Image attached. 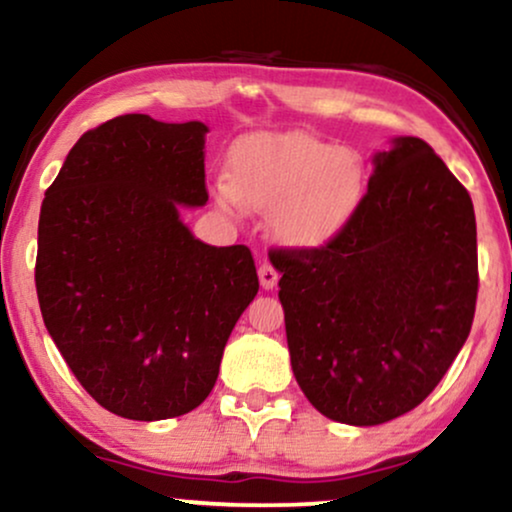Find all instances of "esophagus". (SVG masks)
<instances>
[{
    "mask_svg": "<svg viewBox=\"0 0 512 512\" xmlns=\"http://www.w3.org/2000/svg\"><path fill=\"white\" fill-rule=\"evenodd\" d=\"M258 280H261L263 289H273L277 285V280H280V275H277V270L270 266V263H261V266H258Z\"/></svg>",
    "mask_w": 512,
    "mask_h": 512,
    "instance_id": "obj_1",
    "label": "esophagus"
}]
</instances>
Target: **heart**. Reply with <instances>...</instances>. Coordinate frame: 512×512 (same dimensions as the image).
<instances>
[{"label": "heart", "mask_w": 512, "mask_h": 512, "mask_svg": "<svg viewBox=\"0 0 512 512\" xmlns=\"http://www.w3.org/2000/svg\"><path fill=\"white\" fill-rule=\"evenodd\" d=\"M363 185L361 159L349 149L306 132H254L230 149L213 194L232 216L244 206L270 213L282 242L320 246L349 223Z\"/></svg>", "instance_id": "heart-1"}]
</instances>
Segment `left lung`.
<instances>
[{
	"label": "left lung",
	"mask_w": 512,
	"mask_h": 512,
	"mask_svg": "<svg viewBox=\"0 0 512 512\" xmlns=\"http://www.w3.org/2000/svg\"><path fill=\"white\" fill-rule=\"evenodd\" d=\"M296 382L325 418L382 425L420 406L477 304L472 199L420 137L375 156L368 192L313 249H273Z\"/></svg>",
	"instance_id": "1"
}]
</instances>
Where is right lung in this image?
I'll list each match as a JSON object with an SVG mask.
<instances>
[{
  "label": "right lung",
  "instance_id": "1",
  "mask_svg": "<svg viewBox=\"0 0 512 512\" xmlns=\"http://www.w3.org/2000/svg\"><path fill=\"white\" fill-rule=\"evenodd\" d=\"M199 121L144 113L87 130L44 192L35 287L56 349L99 406L128 420L194 410L254 301L249 246L194 239L208 201Z\"/></svg>",
  "mask_w": 512,
  "mask_h": 512
}]
</instances>
